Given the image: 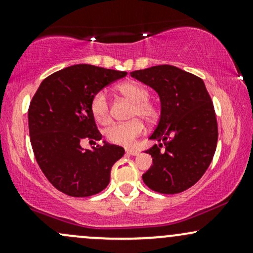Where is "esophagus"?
Listing matches in <instances>:
<instances>
[{"label":"esophagus","instance_id":"34e87169","mask_svg":"<svg viewBox=\"0 0 253 253\" xmlns=\"http://www.w3.org/2000/svg\"><path fill=\"white\" fill-rule=\"evenodd\" d=\"M126 152H127V155H130V156H138L139 155V151L135 149H127Z\"/></svg>","mask_w":253,"mask_h":253}]
</instances>
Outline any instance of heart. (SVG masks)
I'll return each mask as SVG.
<instances>
[{
	"label": "heart",
	"instance_id": "heart-1",
	"mask_svg": "<svg viewBox=\"0 0 253 253\" xmlns=\"http://www.w3.org/2000/svg\"><path fill=\"white\" fill-rule=\"evenodd\" d=\"M118 90L127 100L133 102L129 118L133 120L124 124H114L104 130V136L112 144L129 146L144 132V125L155 124L159 117V110L152 101L149 100V91L136 82H125L118 85ZM90 112L95 121L107 125L110 121L109 102L106 91L100 90L94 95L90 102Z\"/></svg>",
	"mask_w": 253,
	"mask_h": 253
}]
</instances>
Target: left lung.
Instances as JSON below:
<instances>
[{
  "instance_id": "8db88e82",
  "label": "left lung",
  "mask_w": 253,
  "mask_h": 253,
  "mask_svg": "<svg viewBox=\"0 0 253 253\" xmlns=\"http://www.w3.org/2000/svg\"><path fill=\"white\" fill-rule=\"evenodd\" d=\"M161 98V118L150 139L159 141L146 151L153 165L143 175L150 189L178 194L189 189L210 167L217 143L213 102L200 77L172 65L130 72Z\"/></svg>"
}]
</instances>
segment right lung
<instances>
[{
	"instance_id": "right-lung-1",
	"label": "right lung",
	"mask_w": 253,
	"mask_h": 253,
	"mask_svg": "<svg viewBox=\"0 0 253 253\" xmlns=\"http://www.w3.org/2000/svg\"><path fill=\"white\" fill-rule=\"evenodd\" d=\"M126 75L89 64L72 65L46 77L32 98V149L46 178L66 195L86 197L102 191L112 167L124 156V147L106 141L92 150L81 144L102 139L90 112L92 96Z\"/></svg>"
}]
</instances>
